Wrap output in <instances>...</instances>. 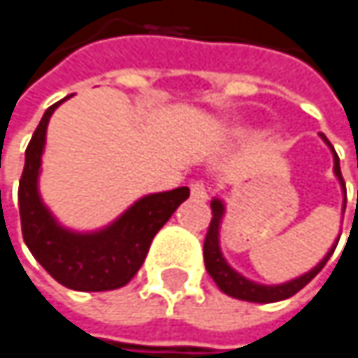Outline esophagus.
<instances>
[{"label":"esophagus","mask_w":358,"mask_h":358,"mask_svg":"<svg viewBox=\"0 0 358 358\" xmlns=\"http://www.w3.org/2000/svg\"><path fill=\"white\" fill-rule=\"evenodd\" d=\"M190 192H192L194 201H207V186H205L203 180H194L190 184Z\"/></svg>","instance_id":"1"}]
</instances>
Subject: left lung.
I'll return each mask as SVG.
<instances>
[{
  "label": "left lung",
  "mask_w": 358,
  "mask_h": 358,
  "mask_svg": "<svg viewBox=\"0 0 358 358\" xmlns=\"http://www.w3.org/2000/svg\"><path fill=\"white\" fill-rule=\"evenodd\" d=\"M323 141L329 145L331 153H334V172L342 184V190H344V209H346V186H344V178H342V172H340V159L331 147V143L325 138V134H322ZM357 203H358V192H357ZM358 207V205H357ZM211 222H209V228H207V236H205V245H203V257H205V267L209 271V275L213 278V282L217 284V288L222 292H226L228 296L232 299H238V301H249V303H278V301H284V299H290L294 296L299 290H303L320 271L323 269V265L327 263V259L334 255V250L338 247V243L329 249V252L322 259L320 265H315L309 273L296 278V280H290L286 284H278V286H263V284H257V282H250L247 278H243L238 271H234L226 259L222 257V250H220V224H222V215H224V203L220 199H213L211 201ZM344 213V211H342ZM340 241V236H338Z\"/></svg>",
  "instance_id": "1"
}]
</instances>
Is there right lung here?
Here are the masks:
<instances>
[{
	"label": "right lung",
	"instance_id": "right-lung-1",
	"mask_svg": "<svg viewBox=\"0 0 358 358\" xmlns=\"http://www.w3.org/2000/svg\"><path fill=\"white\" fill-rule=\"evenodd\" d=\"M62 101L43 113L27 147L18 186L22 238L45 271L62 286L83 292L115 290L136 275L153 236L172 217L180 203L188 199L190 190L188 186H180L168 192L147 194L101 232L76 234L62 228L41 203L36 190L47 124Z\"/></svg>",
	"mask_w": 358,
	"mask_h": 358
}]
</instances>
